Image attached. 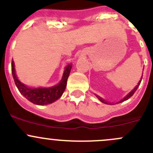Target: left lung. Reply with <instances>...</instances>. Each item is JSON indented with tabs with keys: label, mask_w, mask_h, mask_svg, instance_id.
I'll return each instance as SVG.
<instances>
[{
	"label": "left lung",
	"mask_w": 153,
	"mask_h": 153,
	"mask_svg": "<svg viewBox=\"0 0 153 153\" xmlns=\"http://www.w3.org/2000/svg\"><path fill=\"white\" fill-rule=\"evenodd\" d=\"M140 82H141V80H140V81H139V82H138V84H137V86H136V87H134V90H132V91H131V93H129V94H128V95H127V96H126V97H125V98H124V99H122V100H121V101H120V102H124V101H126V100H127V99H129V98H130V97H131V96H133V95H134V93H135V91H136V90H137V88H138V87H139V85H140ZM96 97H97V98H98V99H99V100H100V101H101V102H103V103H106V104H108V103H107V102H105V100H104V99H102V98H100V97H99V96H96ZM109 104H110V103H109Z\"/></svg>",
	"instance_id": "obj_1"
}]
</instances>
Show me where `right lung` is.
<instances>
[{"mask_svg":"<svg viewBox=\"0 0 153 153\" xmlns=\"http://www.w3.org/2000/svg\"><path fill=\"white\" fill-rule=\"evenodd\" d=\"M11 67L13 79H14L15 84H16L17 88L19 89V92L32 103L39 105H44L55 102L62 96L65 89H66V82H67L68 77H69L70 70L72 69V65H69V66H66L64 73H63V78H62L60 84L54 86V87H50V88L38 89L28 88L18 80L16 72H15L13 60H12Z\"/></svg>","mask_w":153,"mask_h":153,"instance_id":"obj_1","label":"right lung"}]
</instances>
